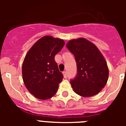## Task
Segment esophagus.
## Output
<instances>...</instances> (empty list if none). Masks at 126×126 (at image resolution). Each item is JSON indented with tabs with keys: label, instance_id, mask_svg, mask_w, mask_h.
<instances>
[{
	"label": "esophagus",
	"instance_id": "1",
	"mask_svg": "<svg viewBox=\"0 0 126 126\" xmlns=\"http://www.w3.org/2000/svg\"><path fill=\"white\" fill-rule=\"evenodd\" d=\"M63 74H64V78H66L67 77V74L66 71H64V72H63Z\"/></svg>",
	"mask_w": 126,
	"mask_h": 126
}]
</instances>
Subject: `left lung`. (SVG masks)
<instances>
[{
  "instance_id": "left-lung-1",
  "label": "left lung",
  "mask_w": 126,
  "mask_h": 126,
  "mask_svg": "<svg viewBox=\"0 0 126 126\" xmlns=\"http://www.w3.org/2000/svg\"><path fill=\"white\" fill-rule=\"evenodd\" d=\"M66 47L76 62V76L70 81L75 93L84 97L98 93L109 78L107 64L101 52L85 38L70 40Z\"/></svg>"
}]
</instances>
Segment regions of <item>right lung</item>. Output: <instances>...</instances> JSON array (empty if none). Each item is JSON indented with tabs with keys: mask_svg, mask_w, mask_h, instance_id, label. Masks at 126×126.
I'll list each match as a JSON object with an SVG mask.
<instances>
[{
	"mask_svg": "<svg viewBox=\"0 0 126 126\" xmlns=\"http://www.w3.org/2000/svg\"><path fill=\"white\" fill-rule=\"evenodd\" d=\"M64 44L63 40L43 36L34 43L24 58L23 81L28 90L37 98H50L57 91L64 76L58 68L55 56Z\"/></svg>",
	"mask_w": 126,
	"mask_h": 126,
	"instance_id": "right-lung-1",
	"label": "right lung"
}]
</instances>
